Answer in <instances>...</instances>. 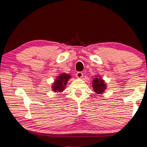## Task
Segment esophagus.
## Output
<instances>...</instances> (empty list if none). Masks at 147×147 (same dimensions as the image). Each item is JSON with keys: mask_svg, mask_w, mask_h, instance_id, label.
Returning <instances> with one entry per match:
<instances>
[{"mask_svg": "<svg viewBox=\"0 0 147 147\" xmlns=\"http://www.w3.org/2000/svg\"><path fill=\"white\" fill-rule=\"evenodd\" d=\"M76 76L78 78H82L83 77V73L82 72H78L76 74Z\"/></svg>", "mask_w": 147, "mask_h": 147, "instance_id": "obj_1", "label": "esophagus"}]
</instances>
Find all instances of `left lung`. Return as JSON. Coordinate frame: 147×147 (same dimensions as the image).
Listing matches in <instances>:
<instances>
[{
    "instance_id": "8db88e82",
    "label": "left lung",
    "mask_w": 147,
    "mask_h": 147,
    "mask_svg": "<svg viewBox=\"0 0 147 147\" xmlns=\"http://www.w3.org/2000/svg\"><path fill=\"white\" fill-rule=\"evenodd\" d=\"M94 76L95 77L92 81V87H93V90L96 94H102L104 93V91L106 90L107 88L106 83H105L102 77L99 76L98 75H95Z\"/></svg>"
}]
</instances>
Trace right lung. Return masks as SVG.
<instances>
[{"mask_svg":"<svg viewBox=\"0 0 147 147\" xmlns=\"http://www.w3.org/2000/svg\"><path fill=\"white\" fill-rule=\"evenodd\" d=\"M71 78L70 74L67 73H61L57 77L55 81L52 86V89L54 92H62L65 89L69 80Z\"/></svg>","mask_w":147,"mask_h":147,"instance_id":"right-lung-1","label":"right lung"}]
</instances>
